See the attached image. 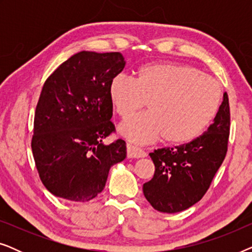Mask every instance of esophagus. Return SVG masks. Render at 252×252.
<instances>
[{"label": "esophagus", "instance_id": "esophagus-1", "mask_svg": "<svg viewBox=\"0 0 252 252\" xmlns=\"http://www.w3.org/2000/svg\"><path fill=\"white\" fill-rule=\"evenodd\" d=\"M126 148H127V157L140 158V157H146L147 156L146 151H144L143 149H141V148H139V147L133 146V144L127 143Z\"/></svg>", "mask_w": 252, "mask_h": 252}]
</instances>
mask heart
Wrapping results in <instances>:
<instances>
[{
	"instance_id": "b5f03b06",
	"label": "heart",
	"mask_w": 252,
	"mask_h": 252,
	"mask_svg": "<svg viewBox=\"0 0 252 252\" xmlns=\"http://www.w3.org/2000/svg\"><path fill=\"white\" fill-rule=\"evenodd\" d=\"M110 98L124 119L144 105L149 112L119 126L126 139L147 143L163 136L165 142L182 144L195 140L215 118L221 86L212 75L184 64H149L140 67L135 80L116 75L110 82Z\"/></svg>"
}]
</instances>
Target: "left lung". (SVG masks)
Wrapping results in <instances>:
<instances>
[{
	"instance_id": "left-lung-1",
	"label": "left lung",
	"mask_w": 252,
	"mask_h": 252,
	"mask_svg": "<svg viewBox=\"0 0 252 252\" xmlns=\"http://www.w3.org/2000/svg\"><path fill=\"white\" fill-rule=\"evenodd\" d=\"M229 128V102L225 93L215 120L201 136L149 154L155 173L143 185V194L155 210L166 213L184 211L205 195L226 157Z\"/></svg>"
}]
</instances>
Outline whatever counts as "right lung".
<instances>
[{
    "label": "right lung",
    "instance_id": "obj_1",
    "mask_svg": "<svg viewBox=\"0 0 252 252\" xmlns=\"http://www.w3.org/2000/svg\"><path fill=\"white\" fill-rule=\"evenodd\" d=\"M125 67L120 53L80 51L44 82L34 115L31 147L39 177L57 197L88 202L105 187L112 165L125 159L111 122L110 82Z\"/></svg>",
    "mask_w": 252,
    "mask_h": 252
}]
</instances>
